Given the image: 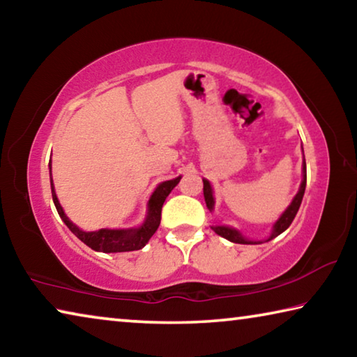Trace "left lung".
<instances>
[{
    "instance_id": "left-lung-1",
    "label": "left lung",
    "mask_w": 357,
    "mask_h": 357,
    "mask_svg": "<svg viewBox=\"0 0 357 357\" xmlns=\"http://www.w3.org/2000/svg\"><path fill=\"white\" fill-rule=\"evenodd\" d=\"M305 184H307V173H305V159H304V167H302V183L299 187V192L296 193V197L293 198V202L289 206L285 209V213L280 215V219L274 223V228H273V233H271V236L266 239V243L271 239H274L279 236L280 233L285 231V229L291 225V222L294 220L296 214H298L299 206L302 203V197H304V192H305ZM203 193H204V202H206V206L209 211L214 209V197H213V187H211L209 181L208 179H203ZM214 231L219 234V236L225 238L228 241H231V243H236V244H261L263 241H249L245 239L243 234H241L238 229L234 228H229V227H222V225H217L213 227Z\"/></svg>"
}]
</instances>
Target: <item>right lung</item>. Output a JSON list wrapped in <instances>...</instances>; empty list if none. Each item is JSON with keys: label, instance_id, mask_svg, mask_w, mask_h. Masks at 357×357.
<instances>
[{"label": "right lung", "instance_id": "add662e5", "mask_svg": "<svg viewBox=\"0 0 357 357\" xmlns=\"http://www.w3.org/2000/svg\"><path fill=\"white\" fill-rule=\"evenodd\" d=\"M181 176L164 181L155 187V190L151 195L148 202V215L144 219L143 225L138 228H128V229H108L102 228L98 231H83L78 228L75 223L69 220V217L64 214L61 204L58 202V197L55 193V187H53L52 179V162H50V184H52V197L53 203H55L56 211L63 222L68 225L75 236L82 241V243L91 247L96 252H104V253H116V252H132V250H140L148 244L151 236L157 231V228L160 225V214L162 206H164L165 198L170 195V192L178 185Z\"/></svg>", "mask_w": 357, "mask_h": 357}]
</instances>
